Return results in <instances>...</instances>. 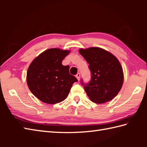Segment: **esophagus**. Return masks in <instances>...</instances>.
<instances>
[{"instance_id":"1","label":"esophagus","mask_w":147,"mask_h":147,"mask_svg":"<svg viewBox=\"0 0 147 147\" xmlns=\"http://www.w3.org/2000/svg\"><path fill=\"white\" fill-rule=\"evenodd\" d=\"M76 77L77 78V79H78V80H80V73H77V74L76 75Z\"/></svg>"}]
</instances>
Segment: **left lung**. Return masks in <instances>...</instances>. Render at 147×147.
<instances>
[{
    "instance_id": "obj_1",
    "label": "left lung",
    "mask_w": 147,
    "mask_h": 147,
    "mask_svg": "<svg viewBox=\"0 0 147 147\" xmlns=\"http://www.w3.org/2000/svg\"><path fill=\"white\" fill-rule=\"evenodd\" d=\"M80 54L89 64L91 80L84 84L89 98L96 104L113 99L121 90L124 81L123 68L118 59L111 53L99 47L81 49Z\"/></svg>"
}]
</instances>
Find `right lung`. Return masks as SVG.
<instances>
[{
    "label": "right lung",
    "instance_id": "obj_1",
    "mask_svg": "<svg viewBox=\"0 0 147 147\" xmlns=\"http://www.w3.org/2000/svg\"><path fill=\"white\" fill-rule=\"evenodd\" d=\"M70 51L50 49L34 59L28 69L26 82L33 94L49 104L61 102L67 98L75 76L69 74V65L62 61Z\"/></svg>",
    "mask_w": 147,
    "mask_h": 147
}]
</instances>
